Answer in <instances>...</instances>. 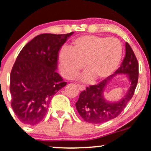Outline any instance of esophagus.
Returning a JSON list of instances; mask_svg holds the SVG:
<instances>
[{"instance_id": "1", "label": "esophagus", "mask_w": 151, "mask_h": 151, "mask_svg": "<svg viewBox=\"0 0 151 151\" xmlns=\"http://www.w3.org/2000/svg\"><path fill=\"white\" fill-rule=\"evenodd\" d=\"M77 87H78L79 90H80V91H82L85 90V86H83V85H81V84H77Z\"/></svg>"}]
</instances>
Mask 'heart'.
<instances>
[{
	"instance_id": "1",
	"label": "heart",
	"mask_w": 151,
	"mask_h": 151,
	"mask_svg": "<svg viewBox=\"0 0 151 151\" xmlns=\"http://www.w3.org/2000/svg\"><path fill=\"white\" fill-rule=\"evenodd\" d=\"M122 43L116 38L85 35L75 39L71 48L63 47L58 55L59 68L66 79L74 78L84 67L86 82L102 80L115 72L122 57Z\"/></svg>"
}]
</instances>
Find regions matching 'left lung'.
I'll return each instance as SVG.
<instances>
[{"label":"left lung","mask_w":151,"mask_h":151,"mask_svg":"<svg viewBox=\"0 0 151 151\" xmlns=\"http://www.w3.org/2000/svg\"><path fill=\"white\" fill-rule=\"evenodd\" d=\"M118 74H126L131 83L128 92L120 101L110 102L104 98V90L113 77ZM139 77V64L134 51L125 43V56L120 67L115 73L96 85L90 86L80 93L76 102L79 114L86 122L99 124L119 116L134 96Z\"/></svg>","instance_id":"obj_1"}]
</instances>
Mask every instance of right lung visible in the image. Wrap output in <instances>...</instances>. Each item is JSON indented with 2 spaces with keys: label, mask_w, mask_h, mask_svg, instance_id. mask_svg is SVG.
<instances>
[{
  "label": "right lung",
  "mask_w": 151,
  "mask_h": 151,
  "mask_svg": "<svg viewBox=\"0 0 151 151\" xmlns=\"http://www.w3.org/2000/svg\"><path fill=\"white\" fill-rule=\"evenodd\" d=\"M74 32L37 35L22 49L10 74L11 105L23 123L43 120L54 95L65 86L56 71L58 52Z\"/></svg>",
  "instance_id": "right-lung-1"
}]
</instances>
